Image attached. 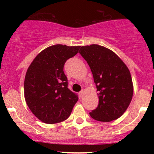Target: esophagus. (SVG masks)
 <instances>
[{
	"label": "esophagus",
	"instance_id": "34e87169",
	"mask_svg": "<svg viewBox=\"0 0 154 154\" xmlns=\"http://www.w3.org/2000/svg\"><path fill=\"white\" fill-rule=\"evenodd\" d=\"M79 95H80V97H83V96L84 95V91L82 90L81 91H80V92H79Z\"/></svg>",
	"mask_w": 154,
	"mask_h": 154
}]
</instances>
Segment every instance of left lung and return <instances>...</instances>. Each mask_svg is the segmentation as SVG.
<instances>
[{"label":"left lung","instance_id":"1","mask_svg":"<svg viewBox=\"0 0 154 154\" xmlns=\"http://www.w3.org/2000/svg\"><path fill=\"white\" fill-rule=\"evenodd\" d=\"M80 51L89 66L98 92V106L89 112L90 116L103 122L119 119L129 106L133 94L128 68L113 51L103 46H82Z\"/></svg>","mask_w":154,"mask_h":154}]
</instances>
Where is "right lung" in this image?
Masks as SVG:
<instances>
[{
    "instance_id": "1",
    "label": "right lung",
    "mask_w": 154,
    "mask_h": 154,
    "mask_svg": "<svg viewBox=\"0 0 154 154\" xmlns=\"http://www.w3.org/2000/svg\"><path fill=\"white\" fill-rule=\"evenodd\" d=\"M80 46L55 45L43 50L29 66L24 79V97L32 114L46 124L60 123L71 115L78 100L68 88L66 62Z\"/></svg>"
}]
</instances>
